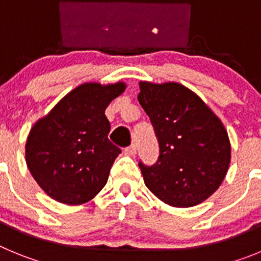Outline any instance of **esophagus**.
I'll return each instance as SVG.
<instances>
[{"label":"esophagus","mask_w":261,"mask_h":261,"mask_svg":"<svg viewBox=\"0 0 261 261\" xmlns=\"http://www.w3.org/2000/svg\"><path fill=\"white\" fill-rule=\"evenodd\" d=\"M136 151H137V147H136L135 144L129 145L128 147H125V149H124V154H125V155H129V156L135 155Z\"/></svg>","instance_id":"1"}]
</instances>
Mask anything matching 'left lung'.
Segmentation results:
<instances>
[{
  "label": "left lung",
  "mask_w": 261,
  "mask_h": 261,
  "mask_svg": "<svg viewBox=\"0 0 261 261\" xmlns=\"http://www.w3.org/2000/svg\"><path fill=\"white\" fill-rule=\"evenodd\" d=\"M138 102L159 144L156 162L138 166L146 187L172 206H193L221 186L231 147L221 120L183 85L140 82Z\"/></svg>",
  "instance_id": "8db88e82"
}]
</instances>
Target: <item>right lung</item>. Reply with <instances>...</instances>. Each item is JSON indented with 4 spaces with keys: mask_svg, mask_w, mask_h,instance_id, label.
I'll use <instances>...</instances> for the list:
<instances>
[{
    "mask_svg": "<svg viewBox=\"0 0 261 261\" xmlns=\"http://www.w3.org/2000/svg\"><path fill=\"white\" fill-rule=\"evenodd\" d=\"M124 89L123 82L81 85L32 126L27 166L52 199L84 204L106 186L121 150L108 140L111 126L105 111Z\"/></svg>",
    "mask_w": 261,
    "mask_h": 261,
    "instance_id": "right-lung-1",
    "label": "right lung"
}]
</instances>
